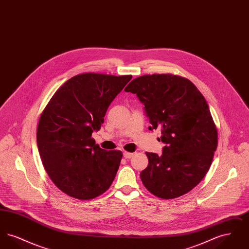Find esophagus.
<instances>
[{
  "mask_svg": "<svg viewBox=\"0 0 249 249\" xmlns=\"http://www.w3.org/2000/svg\"><path fill=\"white\" fill-rule=\"evenodd\" d=\"M123 157H124L125 159H130V158H132V157H133V153H130V152H127V151H125V152L123 153Z\"/></svg>",
  "mask_w": 249,
  "mask_h": 249,
  "instance_id": "34e87169",
  "label": "esophagus"
}]
</instances>
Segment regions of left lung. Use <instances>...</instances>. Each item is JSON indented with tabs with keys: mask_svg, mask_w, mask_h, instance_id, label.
I'll list each match as a JSON object with an SVG mask.
<instances>
[{
	"mask_svg": "<svg viewBox=\"0 0 249 249\" xmlns=\"http://www.w3.org/2000/svg\"><path fill=\"white\" fill-rule=\"evenodd\" d=\"M137 95L151 126L165 142L161 156L146 152L140 178L146 190L176 199L195 188L213 161L217 130L206 100L189 79L172 73L136 77L124 89Z\"/></svg>",
	"mask_w": 249,
	"mask_h": 249,
	"instance_id": "1",
	"label": "left lung"
}]
</instances>
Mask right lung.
<instances>
[{
  "label": "right lung",
  "mask_w": 249,
  "mask_h": 249,
  "mask_svg": "<svg viewBox=\"0 0 249 249\" xmlns=\"http://www.w3.org/2000/svg\"><path fill=\"white\" fill-rule=\"evenodd\" d=\"M131 77L79 73L59 87L40 116L36 137L43 165L55 186L71 198L94 199L115 179L122 152L102 149L91 135Z\"/></svg>",
  "instance_id": "add662e5"
}]
</instances>
